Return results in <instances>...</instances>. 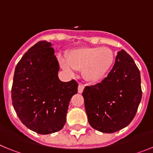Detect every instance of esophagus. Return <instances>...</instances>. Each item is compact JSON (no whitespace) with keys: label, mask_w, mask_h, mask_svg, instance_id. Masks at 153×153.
I'll return each mask as SVG.
<instances>
[{"label":"esophagus","mask_w":153,"mask_h":153,"mask_svg":"<svg viewBox=\"0 0 153 153\" xmlns=\"http://www.w3.org/2000/svg\"><path fill=\"white\" fill-rule=\"evenodd\" d=\"M84 87H85L84 85L79 83V86H78V93H83V90H84Z\"/></svg>","instance_id":"1"}]
</instances>
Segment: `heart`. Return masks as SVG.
<instances>
[{"mask_svg": "<svg viewBox=\"0 0 153 153\" xmlns=\"http://www.w3.org/2000/svg\"><path fill=\"white\" fill-rule=\"evenodd\" d=\"M115 54L108 47H85L69 51L66 58H60L65 70L74 73L82 70L83 77L88 82L97 83L106 76L113 67Z\"/></svg>", "mask_w": 153, "mask_h": 153, "instance_id": "obj_1", "label": "heart"}]
</instances>
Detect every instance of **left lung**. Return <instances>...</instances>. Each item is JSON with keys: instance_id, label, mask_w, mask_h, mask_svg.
<instances>
[{"instance_id": "1", "label": "left lung", "mask_w": 153, "mask_h": 153, "mask_svg": "<svg viewBox=\"0 0 153 153\" xmlns=\"http://www.w3.org/2000/svg\"><path fill=\"white\" fill-rule=\"evenodd\" d=\"M85 109L93 129L113 133L129 125L142 99L140 70L124 50L117 53L114 66L100 83L83 90Z\"/></svg>"}]
</instances>
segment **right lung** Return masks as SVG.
<instances>
[{"instance_id":"1","label":"right lung","mask_w":153,"mask_h":153,"mask_svg":"<svg viewBox=\"0 0 153 153\" xmlns=\"http://www.w3.org/2000/svg\"><path fill=\"white\" fill-rule=\"evenodd\" d=\"M59 70L52 44L46 40L31 47L15 68L13 106L23 124L39 134L63 129L70 99L77 93L76 81H60Z\"/></svg>"}]
</instances>
